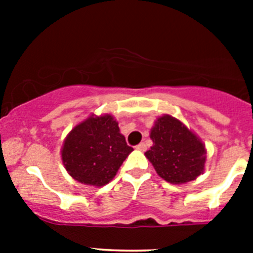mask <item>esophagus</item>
<instances>
[{"instance_id": "esophagus-1", "label": "esophagus", "mask_w": 253, "mask_h": 253, "mask_svg": "<svg viewBox=\"0 0 253 253\" xmlns=\"http://www.w3.org/2000/svg\"><path fill=\"white\" fill-rule=\"evenodd\" d=\"M135 148L138 149V151H146L147 149V146H146V143H139Z\"/></svg>"}]
</instances>
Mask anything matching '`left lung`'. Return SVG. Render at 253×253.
<instances>
[{"mask_svg":"<svg viewBox=\"0 0 253 253\" xmlns=\"http://www.w3.org/2000/svg\"><path fill=\"white\" fill-rule=\"evenodd\" d=\"M151 139L153 146L144 154L167 182L185 184L204 172L205 144L178 119L160 116L151 129Z\"/></svg>","mask_w":253,"mask_h":253,"instance_id":"1","label":"left lung"}]
</instances>
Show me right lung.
Listing matches in <instances>:
<instances>
[{
	"mask_svg": "<svg viewBox=\"0 0 253 253\" xmlns=\"http://www.w3.org/2000/svg\"><path fill=\"white\" fill-rule=\"evenodd\" d=\"M133 151L110 114L91 115L66 137L62 162L76 181L90 186L109 184Z\"/></svg>",
	"mask_w": 253,
	"mask_h": 253,
	"instance_id": "add662e5",
	"label": "right lung"
}]
</instances>
